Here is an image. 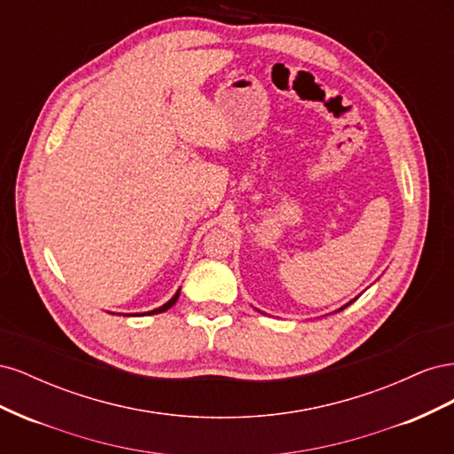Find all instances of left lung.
<instances>
[{"instance_id": "left-lung-1", "label": "left lung", "mask_w": 454, "mask_h": 454, "mask_svg": "<svg viewBox=\"0 0 454 454\" xmlns=\"http://www.w3.org/2000/svg\"><path fill=\"white\" fill-rule=\"evenodd\" d=\"M350 303H352V301H350ZM350 303H348V305H350ZM348 305H345V307H340V309H339V310H342V309H347V307H348Z\"/></svg>"}]
</instances>
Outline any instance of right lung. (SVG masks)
<instances>
[{
  "label": "right lung",
  "instance_id": "right-lung-1",
  "mask_svg": "<svg viewBox=\"0 0 454 454\" xmlns=\"http://www.w3.org/2000/svg\"><path fill=\"white\" fill-rule=\"evenodd\" d=\"M177 297H180V290H177V292L174 294V297H172V299L168 301V303H164L162 307H159V309H155V310H149V312H144L142 316H145V314H147V316H149V314H160V312H164V310H168V309H170V307H172V305L176 303V301H177ZM132 316H140V314H132Z\"/></svg>",
  "mask_w": 454,
  "mask_h": 454
}]
</instances>
